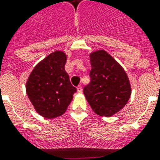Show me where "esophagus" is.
I'll use <instances>...</instances> for the list:
<instances>
[{
	"mask_svg": "<svg viewBox=\"0 0 160 160\" xmlns=\"http://www.w3.org/2000/svg\"><path fill=\"white\" fill-rule=\"evenodd\" d=\"M77 91H78V93H81V92H82V86H81L80 85L77 86Z\"/></svg>",
	"mask_w": 160,
	"mask_h": 160,
	"instance_id": "34e87169",
	"label": "esophagus"
}]
</instances>
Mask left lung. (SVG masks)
I'll return each instance as SVG.
<instances>
[{
  "instance_id": "1",
  "label": "left lung",
  "mask_w": 160,
  "mask_h": 160,
  "mask_svg": "<svg viewBox=\"0 0 160 160\" xmlns=\"http://www.w3.org/2000/svg\"><path fill=\"white\" fill-rule=\"evenodd\" d=\"M91 81L84 95L97 115L112 117L122 109L131 96V85L122 67L105 50L91 53Z\"/></svg>"
}]
</instances>
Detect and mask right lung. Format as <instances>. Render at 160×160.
Segmentation results:
<instances>
[{"label":"right lung","instance_id":"add662e5","mask_svg":"<svg viewBox=\"0 0 160 160\" xmlns=\"http://www.w3.org/2000/svg\"><path fill=\"white\" fill-rule=\"evenodd\" d=\"M66 58L64 52L55 51L37 64L29 75L27 94L37 112L43 118L63 115L77 91L64 69Z\"/></svg>","mask_w":160,"mask_h":160}]
</instances>
